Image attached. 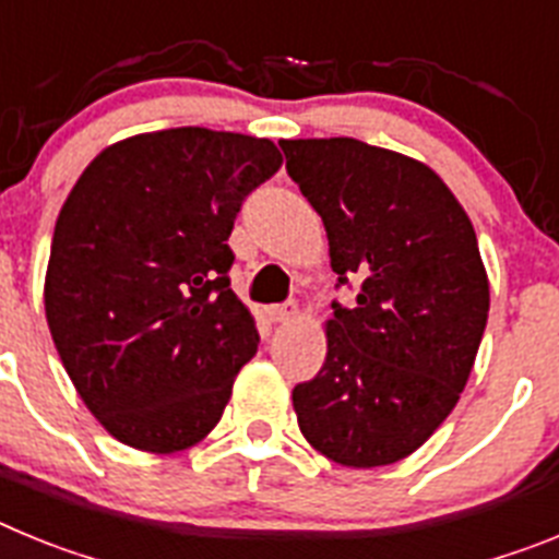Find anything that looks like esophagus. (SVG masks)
<instances>
[{
    "instance_id": "esophagus-1",
    "label": "esophagus",
    "mask_w": 559,
    "mask_h": 559,
    "mask_svg": "<svg viewBox=\"0 0 559 559\" xmlns=\"http://www.w3.org/2000/svg\"><path fill=\"white\" fill-rule=\"evenodd\" d=\"M294 316H296V305L294 302L274 305V308H269V319H271V322H290Z\"/></svg>"
}]
</instances>
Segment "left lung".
Listing matches in <instances>:
<instances>
[{
	"instance_id": "8db88e82",
	"label": "left lung",
	"mask_w": 559,
	"mask_h": 559,
	"mask_svg": "<svg viewBox=\"0 0 559 559\" xmlns=\"http://www.w3.org/2000/svg\"><path fill=\"white\" fill-rule=\"evenodd\" d=\"M285 170L324 221L338 285L328 358L294 389L299 431L344 467L417 451L453 412L490 313L467 212L431 167L367 142L285 140Z\"/></svg>"
}]
</instances>
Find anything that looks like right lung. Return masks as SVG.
Masks as SVG:
<instances>
[{"mask_svg":"<svg viewBox=\"0 0 559 559\" xmlns=\"http://www.w3.org/2000/svg\"><path fill=\"white\" fill-rule=\"evenodd\" d=\"M283 165L271 140L167 128L106 147L58 215L44 308L63 369L126 445H195L260 335L229 288V235Z\"/></svg>","mask_w":559,"mask_h":559,"instance_id":"right-lung-1","label":"right lung"}]
</instances>
